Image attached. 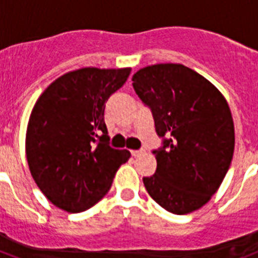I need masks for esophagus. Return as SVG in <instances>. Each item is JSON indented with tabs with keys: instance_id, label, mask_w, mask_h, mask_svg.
<instances>
[{
	"instance_id": "obj_1",
	"label": "esophagus",
	"mask_w": 258,
	"mask_h": 258,
	"mask_svg": "<svg viewBox=\"0 0 258 258\" xmlns=\"http://www.w3.org/2000/svg\"><path fill=\"white\" fill-rule=\"evenodd\" d=\"M144 152H146V149L140 148V149H135V151H131V155H133L134 157H139V156H142Z\"/></svg>"
}]
</instances>
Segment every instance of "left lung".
Returning a JSON list of instances; mask_svg holds the SVG:
<instances>
[{
    "label": "left lung",
    "instance_id": "obj_1",
    "mask_svg": "<svg viewBox=\"0 0 258 258\" xmlns=\"http://www.w3.org/2000/svg\"><path fill=\"white\" fill-rule=\"evenodd\" d=\"M133 81L162 139L152 151L155 174L143 178L147 191L169 213H192L219 189L232 161L235 130L228 103L211 82L182 64L146 67Z\"/></svg>",
    "mask_w": 258,
    "mask_h": 258
}]
</instances>
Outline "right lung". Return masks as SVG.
Masks as SVG:
<instances>
[{"label": "right lung", "instance_id": "add662e5", "mask_svg": "<svg viewBox=\"0 0 258 258\" xmlns=\"http://www.w3.org/2000/svg\"><path fill=\"white\" fill-rule=\"evenodd\" d=\"M131 68H82L66 73L39 97L26 134V157L38 187L56 207L81 213L111 187L131 157L110 147L105 106Z\"/></svg>", "mask_w": 258, "mask_h": 258}]
</instances>
